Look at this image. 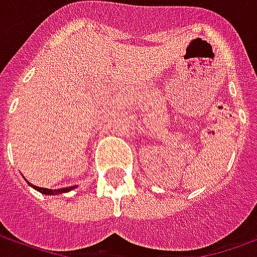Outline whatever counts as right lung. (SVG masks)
<instances>
[{"label":"right lung","mask_w":257,"mask_h":257,"mask_svg":"<svg viewBox=\"0 0 257 257\" xmlns=\"http://www.w3.org/2000/svg\"><path fill=\"white\" fill-rule=\"evenodd\" d=\"M33 187H35L36 190H39L40 193H43V194H58V193H65L68 192V190H71V189H74V186H71V187H64V189H57V190L46 189V187H39V186H33Z\"/></svg>","instance_id":"add662e5"}]
</instances>
